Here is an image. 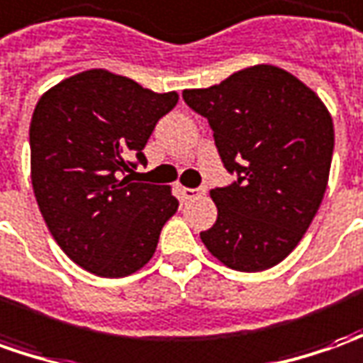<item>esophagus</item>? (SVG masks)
Listing matches in <instances>:
<instances>
[{"label": "esophagus", "instance_id": "obj_1", "mask_svg": "<svg viewBox=\"0 0 363 363\" xmlns=\"http://www.w3.org/2000/svg\"><path fill=\"white\" fill-rule=\"evenodd\" d=\"M206 192V189H182V196L186 199V201H194V199H199V196H202Z\"/></svg>", "mask_w": 363, "mask_h": 363}]
</instances>
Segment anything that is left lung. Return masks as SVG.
I'll use <instances>...</instances> for the list:
<instances>
[{
  "label": "left lung",
  "mask_w": 363,
  "mask_h": 363,
  "mask_svg": "<svg viewBox=\"0 0 363 363\" xmlns=\"http://www.w3.org/2000/svg\"><path fill=\"white\" fill-rule=\"evenodd\" d=\"M208 119L228 172L213 189L216 223L201 233L208 252L238 272H262L294 250L322 204L334 152V123L322 99L274 65L236 71L208 89H184Z\"/></svg>",
  "instance_id": "left-lung-1"
}]
</instances>
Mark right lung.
Returning <instances> with one entry per match:
<instances>
[{"mask_svg": "<svg viewBox=\"0 0 363 363\" xmlns=\"http://www.w3.org/2000/svg\"><path fill=\"white\" fill-rule=\"evenodd\" d=\"M179 95L155 93L107 69L63 79L37 101L31 182L49 233L93 274L123 278L152 258L179 208L171 186L130 182V162Z\"/></svg>", "mask_w": 363, "mask_h": 363, "instance_id": "right-lung-1", "label": "right lung"}]
</instances>
